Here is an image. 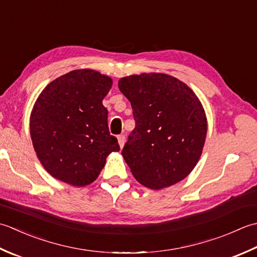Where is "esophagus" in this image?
Instances as JSON below:
<instances>
[{
	"label": "esophagus",
	"mask_w": 257,
	"mask_h": 257,
	"mask_svg": "<svg viewBox=\"0 0 257 257\" xmlns=\"http://www.w3.org/2000/svg\"><path fill=\"white\" fill-rule=\"evenodd\" d=\"M125 135H123V134H121V135H118L117 136V141H118V144H119V146H121V148H123L124 146V144H125Z\"/></svg>",
	"instance_id": "obj_1"
}]
</instances>
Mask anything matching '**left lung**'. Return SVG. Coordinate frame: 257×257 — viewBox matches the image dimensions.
<instances>
[{
    "mask_svg": "<svg viewBox=\"0 0 257 257\" xmlns=\"http://www.w3.org/2000/svg\"><path fill=\"white\" fill-rule=\"evenodd\" d=\"M118 88L131 102L135 119L122 151L135 179L152 190L185 179L200 160L207 132L195 93L162 73L122 77Z\"/></svg>",
    "mask_w": 257,
    "mask_h": 257,
    "instance_id": "1",
    "label": "left lung"
}]
</instances>
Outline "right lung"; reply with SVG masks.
<instances>
[{
	"label": "right lung",
	"mask_w": 257,
	"mask_h": 257,
	"mask_svg": "<svg viewBox=\"0 0 257 257\" xmlns=\"http://www.w3.org/2000/svg\"><path fill=\"white\" fill-rule=\"evenodd\" d=\"M111 87V77L75 70L51 82L36 99L31 139L42 165L55 179L74 186L91 184L107 155L119 151L102 103Z\"/></svg>",
	"instance_id": "obj_1"
}]
</instances>
